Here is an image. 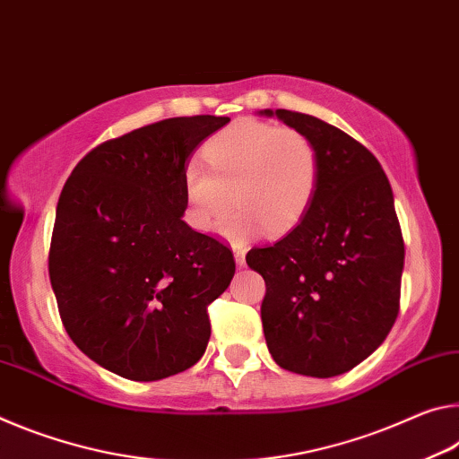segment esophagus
Listing matches in <instances>:
<instances>
[{"instance_id": "esophagus-1", "label": "esophagus", "mask_w": 459, "mask_h": 459, "mask_svg": "<svg viewBox=\"0 0 459 459\" xmlns=\"http://www.w3.org/2000/svg\"><path fill=\"white\" fill-rule=\"evenodd\" d=\"M234 258H236L238 268L246 266V250H244V247H239V246L234 247Z\"/></svg>"}]
</instances>
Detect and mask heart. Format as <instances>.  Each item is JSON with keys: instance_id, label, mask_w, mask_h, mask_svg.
<instances>
[{"instance_id": "b5f03b06", "label": "heart", "mask_w": 459, "mask_h": 459, "mask_svg": "<svg viewBox=\"0 0 459 459\" xmlns=\"http://www.w3.org/2000/svg\"><path fill=\"white\" fill-rule=\"evenodd\" d=\"M205 160L183 169L186 217L195 230L217 234L234 205L242 209L225 228L246 239L264 228L289 230L307 212L319 183V152L313 140L281 126L238 119L207 142Z\"/></svg>"}]
</instances>
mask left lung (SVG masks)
Wrapping results in <instances>:
<instances>
[{
	"mask_svg": "<svg viewBox=\"0 0 459 459\" xmlns=\"http://www.w3.org/2000/svg\"><path fill=\"white\" fill-rule=\"evenodd\" d=\"M313 140L319 183L297 228L252 247L262 274V327L281 368L332 378L372 354L399 315L404 244L390 183L370 150L340 127L289 109H262Z\"/></svg>",
	"mask_w": 459,
	"mask_h": 459,
	"instance_id": "obj_1",
	"label": "left lung"
}]
</instances>
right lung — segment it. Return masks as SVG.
I'll return each instance as SVG.
<instances>
[{
    "instance_id": "right-lung-1",
    "label": "right lung",
    "mask_w": 459,
    "mask_h": 459,
    "mask_svg": "<svg viewBox=\"0 0 459 459\" xmlns=\"http://www.w3.org/2000/svg\"><path fill=\"white\" fill-rule=\"evenodd\" d=\"M230 117H170L103 142L60 193L48 274L74 345L152 382L205 354L207 305L230 287V247L183 221V169Z\"/></svg>"
}]
</instances>
